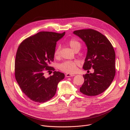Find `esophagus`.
<instances>
[{
  "mask_svg": "<svg viewBox=\"0 0 130 130\" xmlns=\"http://www.w3.org/2000/svg\"><path fill=\"white\" fill-rule=\"evenodd\" d=\"M65 76H66V77H72V76H75V75L69 74V73H67V74H65Z\"/></svg>",
  "mask_w": 130,
  "mask_h": 130,
  "instance_id": "obj_1",
  "label": "esophagus"
}]
</instances>
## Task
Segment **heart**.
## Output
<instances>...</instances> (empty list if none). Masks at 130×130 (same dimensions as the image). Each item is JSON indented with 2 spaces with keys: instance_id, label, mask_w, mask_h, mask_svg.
<instances>
[{
  "instance_id": "1",
  "label": "heart",
  "mask_w": 130,
  "mask_h": 130,
  "mask_svg": "<svg viewBox=\"0 0 130 130\" xmlns=\"http://www.w3.org/2000/svg\"><path fill=\"white\" fill-rule=\"evenodd\" d=\"M68 44L71 48L75 52H78L81 48V44L78 40L75 38H71L68 42ZM60 55V47L58 46L54 52V57L58 58ZM78 63L76 61L67 60L65 61L59 65V69L64 72L67 73H74L75 72Z\"/></svg>"
}]
</instances>
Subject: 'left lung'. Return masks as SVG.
<instances>
[{"label": "left lung", "mask_w": 130, "mask_h": 130, "mask_svg": "<svg viewBox=\"0 0 130 130\" xmlns=\"http://www.w3.org/2000/svg\"><path fill=\"white\" fill-rule=\"evenodd\" d=\"M87 47V56L83 65L85 70H94L93 73L83 75L84 82L79 91L87 96H96L110 86L115 75V54L107 37L93 29L75 30Z\"/></svg>", "instance_id": "8db88e82"}]
</instances>
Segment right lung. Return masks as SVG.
I'll return each instance as SVG.
<instances>
[{"label":"right lung","mask_w":130,"mask_h":130,"mask_svg":"<svg viewBox=\"0 0 130 130\" xmlns=\"http://www.w3.org/2000/svg\"><path fill=\"white\" fill-rule=\"evenodd\" d=\"M65 34L40 31L24 39L16 55L15 75L22 92L29 99L44 103L55 94L58 83L64 78V73L55 71L50 64L54 61L56 42ZM54 71L48 78L45 71Z\"/></svg>","instance_id":"obj_1"}]
</instances>
